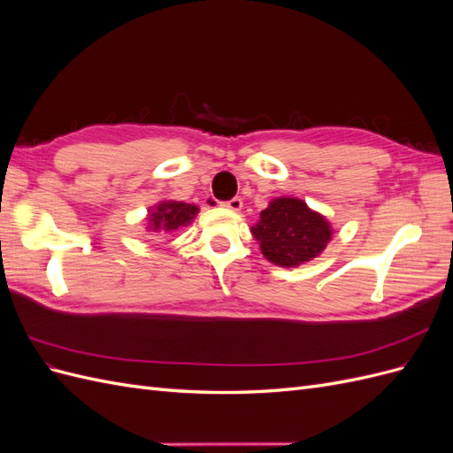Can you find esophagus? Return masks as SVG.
<instances>
[{"instance_id": "esophagus-1", "label": "esophagus", "mask_w": 453, "mask_h": 453, "mask_svg": "<svg viewBox=\"0 0 453 453\" xmlns=\"http://www.w3.org/2000/svg\"><path fill=\"white\" fill-rule=\"evenodd\" d=\"M223 205H225V208L232 210V211H240V210H242V205H243V202H242V198H240V196H234V198H230V200L223 202Z\"/></svg>"}]
</instances>
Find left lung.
Wrapping results in <instances>:
<instances>
[{
	"label": "left lung",
	"mask_w": 453,
	"mask_h": 453,
	"mask_svg": "<svg viewBox=\"0 0 453 453\" xmlns=\"http://www.w3.org/2000/svg\"><path fill=\"white\" fill-rule=\"evenodd\" d=\"M251 230L260 251L278 266H298L315 258L333 234L323 215L298 198L272 200Z\"/></svg>",
	"instance_id": "8db88e82"
}]
</instances>
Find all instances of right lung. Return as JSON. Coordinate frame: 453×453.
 <instances>
[{
	"mask_svg": "<svg viewBox=\"0 0 453 453\" xmlns=\"http://www.w3.org/2000/svg\"><path fill=\"white\" fill-rule=\"evenodd\" d=\"M198 208L193 203H183V202H164L157 205V210L150 213L149 221L150 228L155 232H170L177 230L180 226L188 225L193 221Z\"/></svg>",
	"mask_w": 453,
	"mask_h": 453,
	"instance_id": "add662e5",
	"label": "right lung"
}]
</instances>
